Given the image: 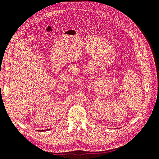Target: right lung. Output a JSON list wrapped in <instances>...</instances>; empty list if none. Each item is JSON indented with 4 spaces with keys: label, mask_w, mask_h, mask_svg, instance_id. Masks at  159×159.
I'll use <instances>...</instances> for the list:
<instances>
[{
    "label": "right lung",
    "mask_w": 159,
    "mask_h": 159,
    "mask_svg": "<svg viewBox=\"0 0 159 159\" xmlns=\"http://www.w3.org/2000/svg\"><path fill=\"white\" fill-rule=\"evenodd\" d=\"M48 130V129H47ZM47 130H39V131H38H38H47ZM49 130V129H48Z\"/></svg>",
    "instance_id": "add662e5"
}]
</instances>
